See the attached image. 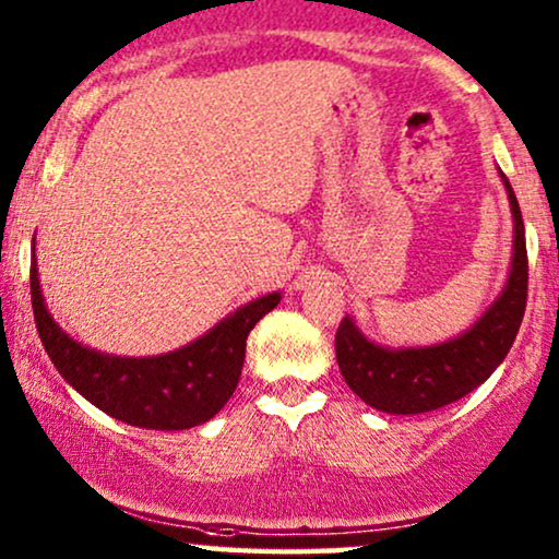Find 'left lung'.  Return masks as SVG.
Listing matches in <instances>:
<instances>
[{
  "label": "left lung",
  "instance_id": "obj_1",
  "mask_svg": "<svg viewBox=\"0 0 559 559\" xmlns=\"http://www.w3.org/2000/svg\"><path fill=\"white\" fill-rule=\"evenodd\" d=\"M513 209V266L500 298L461 337L426 347H382L364 337L350 317L340 321L334 350L347 386L371 408L413 416L444 408L474 392L502 364L521 330L528 298L526 229L518 199L502 175Z\"/></svg>",
  "mask_w": 559,
  "mask_h": 559
}]
</instances>
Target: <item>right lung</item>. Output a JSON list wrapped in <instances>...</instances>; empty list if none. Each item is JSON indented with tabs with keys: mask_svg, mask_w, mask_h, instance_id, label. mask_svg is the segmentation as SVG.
<instances>
[{
	"mask_svg": "<svg viewBox=\"0 0 559 559\" xmlns=\"http://www.w3.org/2000/svg\"><path fill=\"white\" fill-rule=\"evenodd\" d=\"M280 298L272 293L251 300L180 350L151 358L107 356L75 343L51 319L38 285L36 251L31 255L33 319L51 364L98 411L141 429H190L225 408L238 386L248 334Z\"/></svg>",
	"mask_w": 559,
	"mask_h": 559,
	"instance_id": "obj_1",
	"label": "right lung"
}]
</instances>
